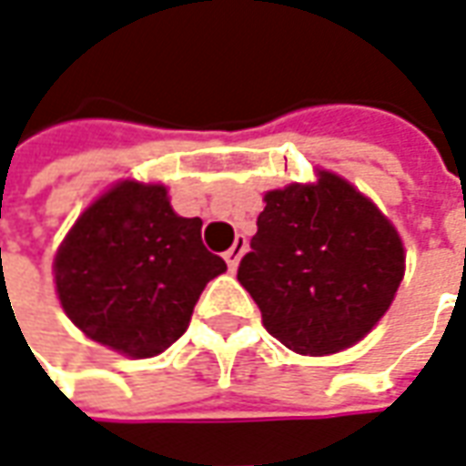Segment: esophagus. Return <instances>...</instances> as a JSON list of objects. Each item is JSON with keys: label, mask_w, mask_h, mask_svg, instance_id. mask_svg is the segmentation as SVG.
I'll use <instances>...</instances> for the list:
<instances>
[{"label": "esophagus", "mask_w": 466, "mask_h": 466, "mask_svg": "<svg viewBox=\"0 0 466 466\" xmlns=\"http://www.w3.org/2000/svg\"><path fill=\"white\" fill-rule=\"evenodd\" d=\"M245 247H247V239L245 237H237V242H234L227 252H224V259H227V268L229 270H237V265H239V258H242V252H245Z\"/></svg>", "instance_id": "1"}]
</instances>
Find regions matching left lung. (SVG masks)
Masks as SVG:
<instances>
[{"label": "left lung", "instance_id": "left-lung-1", "mask_svg": "<svg viewBox=\"0 0 466 466\" xmlns=\"http://www.w3.org/2000/svg\"><path fill=\"white\" fill-rule=\"evenodd\" d=\"M403 273L406 249L390 219L350 180L319 170L316 183L265 193L237 280L275 339L321 357L370 334Z\"/></svg>", "mask_w": 466, "mask_h": 466}]
</instances>
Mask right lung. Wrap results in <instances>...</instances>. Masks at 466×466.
Returning a JSON list of instances; mask_svg holds the SVG:
<instances>
[{
  "label": "right lung",
  "instance_id": "obj_1",
  "mask_svg": "<svg viewBox=\"0 0 466 466\" xmlns=\"http://www.w3.org/2000/svg\"><path fill=\"white\" fill-rule=\"evenodd\" d=\"M53 270L63 311L88 339L145 360L183 337L227 262L204 247L198 217L173 211L166 186L122 180L78 217Z\"/></svg>",
  "mask_w": 466,
  "mask_h": 466
}]
</instances>
